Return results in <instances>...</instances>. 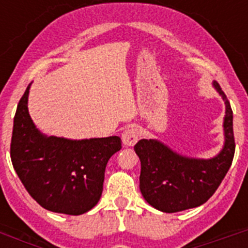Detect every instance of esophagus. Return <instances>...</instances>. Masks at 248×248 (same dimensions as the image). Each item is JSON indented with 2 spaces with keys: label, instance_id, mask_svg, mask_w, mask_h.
I'll return each instance as SVG.
<instances>
[{
  "label": "esophagus",
  "instance_id": "34e87169",
  "mask_svg": "<svg viewBox=\"0 0 248 248\" xmlns=\"http://www.w3.org/2000/svg\"><path fill=\"white\" fill-rule=\"evenodd\" d=\"M140 138V133H139V129L137 128L135 125H130L128 129L124 130L122 135V139H123V143L124 145L126 146H134L137 144V141L139 140Z\"/></svg>",
  "mask_w": 248,
  "mask_h": 248
}]
</instances>
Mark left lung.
Here are the masks:
<instances>
[{"label":"left lung","mask_w":248,"mask_h":248,"mask_svg":"<svg viewBox=\"0 0 248 248\" xmlns=\"http://www.w3.org/2000/svg\"><path fill=\"white\" fill-rule=\"evenodd\" d=\"M215 89L222 97L225 144L211 159H196L177 154L159 140L141 139L134 146L141 163L140 191L146 202L163 212H179L202 205L211 198L226 176L235 155L232 109L220 84Z\"/></svg>","instance_id":"obj_1"}]
</instances>
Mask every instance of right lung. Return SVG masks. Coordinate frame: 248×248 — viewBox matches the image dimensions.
Segmentation results:
<instances>
[{
  "label": "right lung",
  "instance_id": "add662e5",
  "mask_svg": "<svg viewBox=\"0 0 248 248\" xmlns=\"http://www.w3.org/2000/svg\"><path fill=\"white\" fill-rule=\"evenodd\" d=\"M30 83L13 119L11 160L28 194L52 212L82 215L102 196L105 166L119 137L71 140L42 134L28 113Z\"/></svg>",
  "mask_w": 248,
  "mask_h": 248
}]
</instances>
